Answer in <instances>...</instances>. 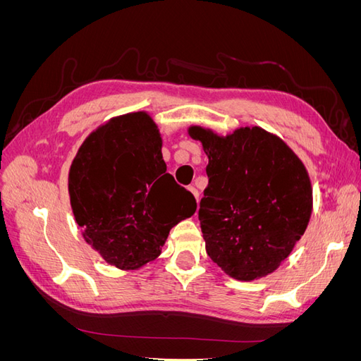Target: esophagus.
<instances>
[{
    "instance_id": "34e87169",
    "label": "esophagus",
    "mask_w": 361,
    "mask_h": 361,
    "mask_svg": "<svg viewBox=\"0 0 361 361\" xmlns=\"http://www.w3.org/2000/svg\"><path fill=\"white\" fill-rule=\"evenodd\" d=\"M192 194H194V197H195V200H197L199 202V191L197 190H195V187H194V185H191V187L188 188Z\"/></svg>"
}]
</instances>
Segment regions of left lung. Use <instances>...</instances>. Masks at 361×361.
<instances>
[{
	"mask_svg": "<svg viewBox=\"0 0 361 361\" xmlns=\"http://www.w3.org/2000/svg\"><path fill=\"white\" fill-rule=\"evenodd\" d=\"M190 135L209 157L199 209L207 255L238 280L269 274L310 220L312 187L302 162L260 128L221 138L192 126Z\"/></svg>",
	"mask_w": 361,
	"mask_h": 361,
	"instance_id": "1",
	"label": "left lung"
}]
</instances>
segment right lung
Listing matches in <instances>:
<instances>
[{"mask_svg": "<svg viewBox=\"0 0 361 361\" xmlns=\"http://www.w3.org/2000/svg\"><path fill=\"white\" fill-rule=\"evenodd\" d=\"M75 220L87 244L120 269L161 255L173 226L197 203L176 183L161 154V137L145 113L110 120L84 141L69 173Z\"/></svg>", "mask_w": 361, "mask_h": 361, "instance_id": "right-lung-1", "label": "right lung"}]
</instances>
